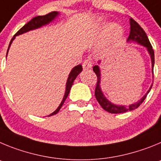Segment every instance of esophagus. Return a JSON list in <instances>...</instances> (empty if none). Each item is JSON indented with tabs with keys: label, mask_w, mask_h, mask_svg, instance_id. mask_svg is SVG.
<instances>
[{
	"label": "esophagus",
	"mask_w": 161,
	"mask_h": 161,
	"mask_svg": "<svg viewBox=\"0 0 161 161\" xmlns=\"http://www.w3.org/2000/svg\"><path fill=\"white\" fill-rule=\"evenodd\" d=\"M92 66V63L90 59H87V60L84 61V63H82V67H83L84 70H88L90 68H91Z\"/></svg>",
	"instance_id": "esophagus-1"
}]
</instances>
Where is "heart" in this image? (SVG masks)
Returning a JSON list of instances; mask_svg holds the SVG:
<instances>
[{"label": "heart", "instance_id": "b5f03b06", "mask_svg": "<svg viewBox=\"0 0 161 161\" xmlns=\"http://www.w3.org/2000/svg\"><path fill=\"white\" fill-rule=\"evenodd\" d=\"M123 29L117 23H111L105 27L104 36L108 43H112L122 37Z\"/></svg>", "mask_w": 161, "mask_h": 161}]
</instances>
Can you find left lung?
<instances>
[{
    "mask_svg": "<svg viewBox=\"0 0 161 161\" xmlns=\"http://www.w3.org/2000/svg\"><path fill=\"white\" fill-rule=\"evenodd\" d=\"M130 34L128 36V38L127 40V42H136L139 45L144 46L147 49V52H148L150 58H151L152 62V71L153 74V67H154L155 63V58H154V50L153 49L151 43L149 42L148 37H147V34L144 32V30L140 27V25L136 22V21L133 20L132 18H130ZM101 61H98V65H95L93 67V70L95 74H96L97 79V85L95 87V95L97 101L98 103L100 104L101 107L103 108L105 111H108L110 113H113V114H119V113H124L129 111H133V110L136 109L137 108L140 107V104L144 102V100L147 97V94L149 93V91L151 90L152 86H153V83H152L151 86L149 88L148 91H147V93L140 98L138 102L135 103L130 104L129 106H124V105H116L114 104L113 103L110 102L108 98H106L105 95H103V92L101 89V72H100V67H99V64H100Z\"/></svg>",
    "mask_w": 161,
    "mask_h": 161,
    "instance_id": "left-lung-1",
    "label": "left lung"
}]
</instances>
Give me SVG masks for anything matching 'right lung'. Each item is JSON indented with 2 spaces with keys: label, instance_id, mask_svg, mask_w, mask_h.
Segmentation results:
<instances>
[{
  "label": "right lung",
  "instance_id": "add662e5",
  "mask_svg": "<svg viewBox=\"0 0 161 161\" xmlns=\"http://www.w3.org/2000/svg\"><path fill=\"white\" fill-rule=\"evenodd\" d=\"M58 15H59L58 12H57V11H53V12L50 13V14H46V15L37 16V17H34V18L31 20V21H30L28 23H27V24L25 25L22 28L20 29V30H18L17 33H16V34L14 36V37L11 39V41H10V43H9V46H8V50H7V54H8V50H9L10 46H11L13 41H14V39H15V37H17V36L25 34V33L30 31V30H37V29H39L42 26H45V25H48V24H50V22H52V21L55 19L56 17H57ZM7 54H6V56H7ZM82 65H78V66H75V67L72 69L71 71H70V73L69 74L67 81H66V91H65V94H64V96H63V100H62V102H61L60 105L58 106V108L55 111H53V113H51L50 115H49V116H51V115H55V114H57V113L58 112L59 110H60L61 108H62L63 104L64 103L65 100H66V98H67L68 95H69V93H70V88H71L72 85H73L74 81H75V79H76V77H77L78 75H79V74L82 72Z\"/></svg>",
  "mask_w": 161,
  "mask_h": 161
}]
</instances>
